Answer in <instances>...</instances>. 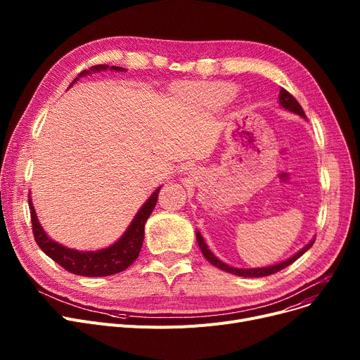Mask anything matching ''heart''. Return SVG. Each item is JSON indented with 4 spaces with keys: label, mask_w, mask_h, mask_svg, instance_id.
<instances>
[{
    "label": "heart",
    "mask_w": 360,
    "mask_h": 360,
    "mask_svg": "<svg viewBox=\"0 0 360 360\" xmlns=\"http://www.w3.org/2000/svg\"><path fill=\"white\" fill-rule=\"evenodd\" d=\"M202 93L204 96L210 101L226 102L233 96L235 89L229 84H212V86H205L202 89Z\"/></svg>",
    "instance_id": "obj_1"
}]
</instances>
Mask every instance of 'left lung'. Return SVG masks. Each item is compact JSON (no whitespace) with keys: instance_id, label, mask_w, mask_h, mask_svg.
<instances>
[{"instance_id":"1","label":"left lung","mask_w":360,"mask_h":360,"mask_svg":"<svg viewBox=\"0 0 360 360\" xmlns=\"http://www.w3.org/2000/svg\"><path fill=\"white\" fill-rule=\"evenodd\" d=\"M278 99H280V105H281L283 108H285V109H289L290 112L297 113V115L302 117V118L307 117L304 109H302V106L299 105V102L292 96V94H290L286 89L281 87L280 94H278ZM197 242H198V247H200V250H201V252H202V255L205 257L207 261L212 262L213 266H216L217 269H220V270H223V271H228V273H231V274L242 276V277H264V276L274 274V273H277V271H280V270H283V269H286L288 266H290V264L295 262L299 257L304 255V254L312 247V243H314V240H311L305 248H302V250H300L297 254H295L292 258H289V259H286V261H283V262H280V264H276V266L262 267V269H235V267L228 266V264L221 262L219 258H216V257L212 254V251H210L209 248H207V245H205L202 236L200 235V232H197Z\"/></svg>"}]
</instances>
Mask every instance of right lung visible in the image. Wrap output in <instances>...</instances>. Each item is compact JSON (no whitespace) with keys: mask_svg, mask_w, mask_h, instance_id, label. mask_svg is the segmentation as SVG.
<instances>
[{"mask_svg":"<svg viewBox=\"0 0 360 360\" xmlns=\"http://www.w3.org/2000/svg\"><path fill=\"white\" fill-rule=\"evenodd\" d=\"M109 65L101 64L94 65L90 68V71H101L106 70ZM110 70L115 71H124L121 67L112 65ZM90 71L80 72V77L84 74H89ZM71 83V86L75 83ZM160 188L153 193L146 204L141 207L140 212L136 214L134 220L131 221L125 233L121 236L118 242H115L109 248L99 250V251H75L63 247V245L53 242L46 236L44 232L41 223L37 221L34 207L32 204V200L29 198V207H30V220H32V231L36 243L39 245V248L55 262H58L63 269L67 271L84 276V277H103V276H112L127 270L132 262L139 258V254L143 247V239H144V224L147 219L150 217L151 212L156 207L158 197H159Z\"/></svg>","mask_w":360,"mask_h":360,"instance_id":"right-lung-1","label":"right lung"}]
</instances>
